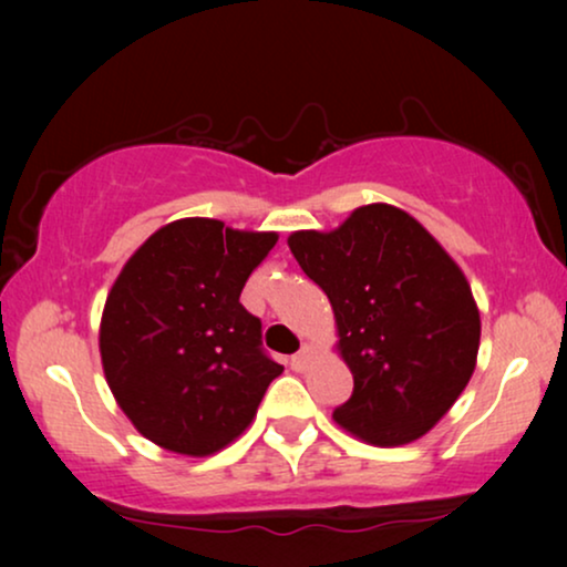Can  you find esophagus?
<instances>
[{
    "instance_id": "34e87169",
    "label": "esophagus",
    "mask_w": 567,
    "mask_h": 567,
    "mask_svg": "<svg viewBox=\"0 0 567 567\" xmlns=\"http://www.w3.org/2000/svg\"><path fill=\"white\" fill-rule=\"evenodd\" d=\"M309 359H312V351H309V346H305L297 355H291V359H289V367H291L293 371H305V369H307V363H309Z\"/></svg>"
}]
</instances>
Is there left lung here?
Masks as SVG:
<instances>
[{
    "label": "left lung",
    "instance_id": "8db88e82",
    "mask_svg": "<svg viewBox=\"0 0 567 567\" xmlns=\"http://www.w3.org/2000/svg\"><path fill=\"white\" fill-rule=\"evenodd\" d=\"M289 247L328 293L338 353L353 374L336 423L374 446L425 436L477 363L480 312L462 268L390 204L355 208L332 231H293Z\"/></svg>",
    "mask_w": 567,
    "mask_h": 567
}]
</instances>
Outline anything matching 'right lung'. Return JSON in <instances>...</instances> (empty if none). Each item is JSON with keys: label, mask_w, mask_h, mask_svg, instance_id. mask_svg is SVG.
Wrapping results in <instances>:
<instances>
[{"label": "right lung", "mask_w": 567, "mask_h": 567, "mask_svg": "<svg viewBox=\"0 0 567 567\" xmlns=\"http://www.w3.org/2000/svg\"><path fill=\"white\" fill-rule=\"evenodd\" d=\"M276 231L177 219L131 255L107 293L100 355L115 402L167 452L208 456L252 423L284 367L239 305Z\"/></svg>", "instance_id": "right-lung-1"}]
</instances>
